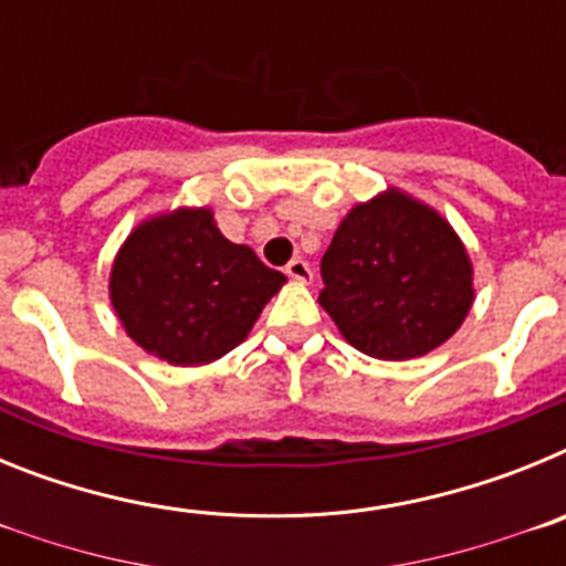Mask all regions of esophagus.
<instances>
[{
  "instance_id": "esophagus-1",
  "label": "esophagus",
  "mask_w": 566,
  "mask_h": 566,
  "mask_svg": "<svg viewBox=\"0 0 566 566\" xmlns=\"http://www.w3.org/2000/svg\"><path fill=\"white\" fill-rule=\"evenodd\" d=\"M286 274L292 280H297V283H308V280H312V266H308L303 258H294L286 266Z\"/></svg>"
}]
</instances>
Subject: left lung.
I'll return each mask as SVG.
<instances>
[{
	"instance_id": "1",
	"label": "left lung",
	"mask_w": 566,
	"mask_h": 566,
	"mask_svg": "<svg viewBox=\"0 0 566 566\" xmlns=\"http://www.w3.org/2000/svg\"><path fill=\"white\" fill-rule=\"evenodd\" d=\"M319 274V306L357 352L377 359L433 352L473 306V266L459 234L397 187L345 214Z\"/></svg>"
}]
</instances>
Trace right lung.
I'll return each mask as SVG.
<instances>
[{"instance_id":"right-lung-1","label":"right lung","mask_w":566,"mask_h":566,"mask_svg":"<svg viewBox=\"0 0 566 566\" xmlns=\"http://www.w3.org/2000/svg\"><path fill=\"white\" fill-rule=\"evenodd\" d=\"M286 274L221 234L209 207L155 214L129 232L109 272L124 332L169 365H207L247 339Z\"/></svg>"}]
</instances>
